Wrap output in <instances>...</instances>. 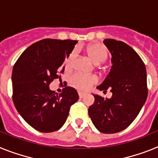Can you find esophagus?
<instances>
[{"instance_id":"esophagus-1","label":"esophagus","mask_w":158,"mask_h":158,"mask_svg":"<svg viewBox=\"0 0 158 158\" xmlns=\"http://www.w3.org/2000/svg\"><path fill=\"white\" fill-rule=\"evenodd\" d=\"M78 95H79V97H80L81 99L84 98V96H85V94L83 93H81V92H78Z\"/></svg>"}]
</instances>
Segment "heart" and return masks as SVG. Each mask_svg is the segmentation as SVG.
Listing matches in <instances>:
<instances>
[{
  "instance_id": "1",
  "label": "heart",
  "mask_w": 158,
  "mask_h": 158,
  "mask_svg": "<svg viewBox=\"0 0 158 158\" xmlns=\"http://www.w3.org/2000/svg\"><path fill=\"white\" fill-rule=\"evenodd\" d=\"M89 57L92 59L95 64H100L104 62L107 57V53L104 47L100 43H93L89 45L86 49ZM76 52L73 51L67 58L65 62V67L69 68L72 65V62L75 57ZM98 79L94 75H85L81 73H75L69 77V84L73 87L86 91L89 89L93 85L97 83Z\"/></svg>"
}]
</instances>
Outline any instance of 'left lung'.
<instances>
[{
  "mask_svg": "<svg viewBox=\"0 0 158 158\" xmlns=\"http://www.w3.org/2000/svg\"><path fill=\"white\" fill-rule=\"evenodd\" d=\"M104 45L111 54L109 73L96 89L112 96L104 99L93 94L95 101L89 107V115L95 127L104 134L126 129L135 120L147 98L145 64L133 48L123 42L106 39Z\"/></svg>",
  "mask_w": 158,
  "mask_h": 158,
  "instance_id": "obj_1",
  "label": "left lung"
}]
</instances>
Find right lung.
I'll use <instances>...</instances> for the list:
<instances>
[{
    "label": "right lung",
    "mask_w": 158,
    "mask_h": 158,
    "mask_svg": "<svg viewBox=\"0 0 158 158\" xmlns=\"http://www.w3.org/2000/svg\"><path fill=\"white\" fill-rule=\"evenodd\" d=\"M76 40H46L31 45L12 69V100L19 114L40 132H53L64 125L71 105L79 99L77 92L66 87L59 95L50 84L65 69L63 63Z\"/></svg>",
    "instance_id": "add662e5"
}]
</instances>
